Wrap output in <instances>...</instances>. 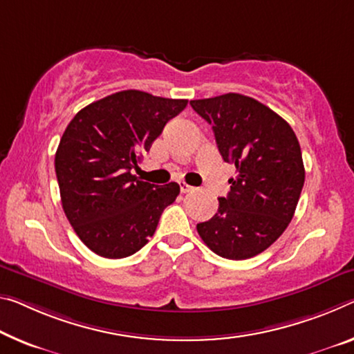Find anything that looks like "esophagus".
<instances>
[{
	"mask_svg": "<svg viewBox=\"0 0 354 354\" xmlns=\"http://www.w3.org/2000/svg\"><path fill=\"white\" fill-rule=\"evenodd\" d=\"M179 189H181V194H187V192H192L194 190V187L192 186H189V184H186V183H179Z\"/></svg>",
	"mask_w": 354,
	"mask_h": 354,
	"instance_id": "obj_1",
	"label": "esophagus"
}]
</instances>
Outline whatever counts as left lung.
Masks as SVG:
<instances>
[{
	"label": "left lung",
	"instance_id": "obj_1",
	"mask_svg": "<svg viewBox=\"0 0 354 354\" xmlns=\"http://www.w3.org/2000/svg\"><path fill=\"white\" fill-rule=\"evenodd\" d=\"M190 105L212 126L222 159L236 167L216 214L197 223L200 238L228 260L261 254L288 227L304 186L298 138L276 111L243 94L190 100Z\"/></svg>",
	"mask_w": 354,
	"mask_h": 354
}]
</instances>
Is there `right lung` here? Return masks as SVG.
<instances>
[{
	"label": "right lung",
	"mask_w": 354,
	"mask_h": 354,
	"mask_svg": "<svg viewBox=\"0 0 354 354\" xmlns=\"http://www.w3.org/2000/svg\"><path fill=\"white\" fill-rule=\"evenodd\" d=\"M186 105V99L127 89L86 105L67 124L55 154L61 203L77 236L94 254L133 255L176 200V183H145L132 168Z\"/></svg>",
	"instance_id": "1"
}]
</instances>
